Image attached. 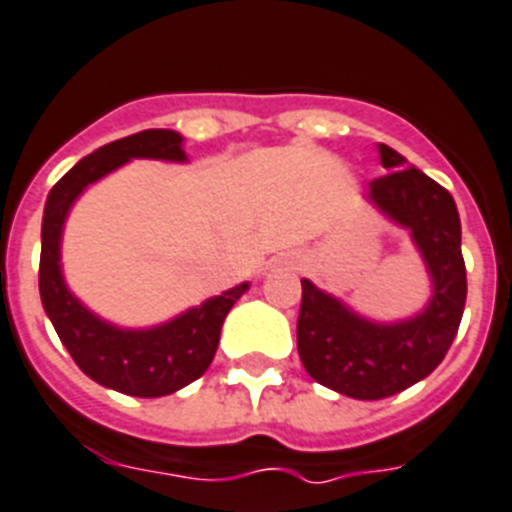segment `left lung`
I'll return each mask as SVG.
<instances>
[{
	"label": "left lung",
	"instance_id": "8db88e82",
	"mask_svg": "<svg viewBox=\"0 0 512 512\" xmlns=\"http://www.w3.org/2000/svg\"><path fill=\"white\" fill-rule=\"evenodd\" d=\"M389 173L371 181L368 197L400 226L410 228L434 281V297L418 318L378 326L350 313L339 299L302 281L297 350L305 371L352 400H384L418 384L442 363L463 318L465 260L455 199L434 178L392 147L378 144Z\"/></svg>",
	"mask_w": 512,
	"mask_h": 512
}]
</instances>
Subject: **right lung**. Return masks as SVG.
Masks as SVG:
<instances>
[{
  "label": "right lung",
  "mask_w": 512,
  "mask_h": 512,
  "mask_svg": "<svg viewBox=\"0 0 512 512\" xmlns=\"http://www.w3.org/2000/svg\"><path fill=\"white\" fill-rule=\"evenodd\" d=\"M131 157L184 160L186 155L176 131L152 128L105 144L94 155L83 157L76 168H70L52 186L44 207L39 292L60 342L86 376L131 397H165L197 381L210 368L223 318L236 299L247 292V284L207 299L202 307H194L176 321L149 331H123L99 321L68 292L60 273V234L65 215L86 186Z\"/></svg>",
  "instance_id": "obj_1"
}]
</instances>
